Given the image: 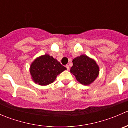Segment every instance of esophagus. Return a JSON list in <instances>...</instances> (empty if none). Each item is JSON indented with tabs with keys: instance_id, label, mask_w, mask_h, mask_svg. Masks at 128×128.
I'll return each mask as SVG.
<instances>
[{
	"instance_id": "esophagus-1",
	"label": "esophagus",
	"mask_w": 128,
	"mask_h": 128,
	"mask_svg": "<svg viewBox=\"0 0 128 128\" xmlns=\"http://www.w3.org/2000/svg\"><path fill=\"white\" fill-rule=\"evenodd\" d=\"M66 67L67 69H68V70H69V65H66Z\"/></svg>"
}]
</instances>
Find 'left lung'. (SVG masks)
Returning <instances> with one entry per match:
<instances>
[{
    "mask_svg": "<svg viewBox=\"0 0 128 128\" xmlns=\"http://www.w3.org/2000/svg\"><path fill=\"white\" fill-rule=\"evenodd\" d=\"M70 72L78 82L88 86L94 82L99 74V67L94 59L86 55H81L72 60Z\"/></svg>",
    "mask_w": 128,
    "mask_h": 128,
    "instance_id": "8db88e82",
    "label": "left lung"
}]
</instances>
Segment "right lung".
<instances>
[{"label":"right lung","mask_w":128,"mask_h":128,"mask_svg":"<svg viewBox=\"0 0 128 128\" xmlns=\"http://www.w3.org/2000/svg\"><path fill=\"white\" fill-rule=\"evenodd\" d=\"M53 57L45 54L36 58L30 66L32 79L40 86H48L56 80L57 76L66 70Z\"/></svg>","instance_id":"add662e5"}]
</instances>
